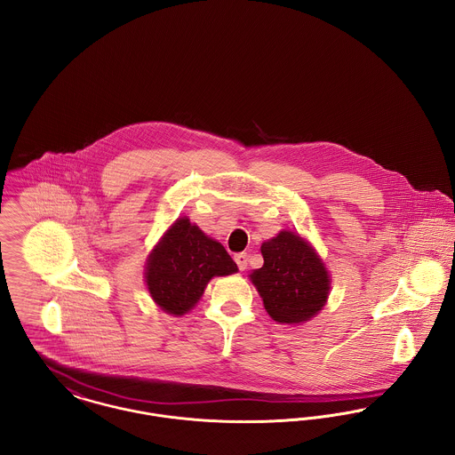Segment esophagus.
<instances>
[{"mask_svg":"<svg viewBox=\"0 0 455 455\" xmlns=\"http://www.w3.org/2000/svg\"><path fill=\"white\" fill-rule=\"evenodd\" d=\"M235 262H237L238 269L240 271H243V269H247V262H249V256L245 254V252H240V254H235Z\"/></svg>","mask_w":455,"mask_h":455,"instance_id":"1","label":"esophagus"}]
</instances>
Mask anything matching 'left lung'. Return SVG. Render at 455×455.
I'll return each instance as SVG.
<instances>
[{"label": "left lung", "instance_id": "obj_1", "mask_svg": "<svg viewBox=\"0 0 455 455\" xmlns=\"http://www.w3.org/2000/svg\"><path fill=\"white\" fill-rule=\"evenodd\" d=\"M264 264L249 278L266 312L280 324H302L315 317L329 297L331 278L315 249L295 232L283 230L260 245Z\"/></svg>", "mask_w": 455, "mask_h": 455}]
</instances>
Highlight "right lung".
<instances>
[{"mask_svg": "<svg viewBox=\"0 0 455 455\" xmlns=\"http://www.w3.org/2000/svg\"><path fill=\"white\" fill-rule=\"evenodd\" d=\"M237 271V264L220 242L182 217L153 247L145 266V282L164 312L184 315L203 297L212 278Z\"/></svg>", "mask_w": 455, "mask_h": 455, "instance_id": "obj_1", "label": "right lung"}]
</instances>
